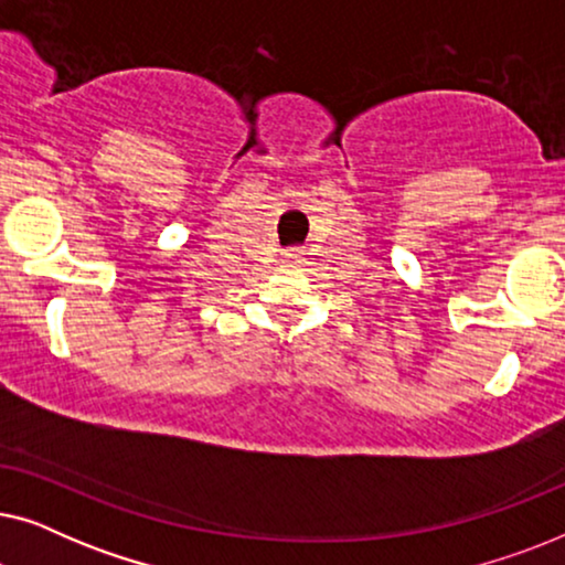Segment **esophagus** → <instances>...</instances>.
I'll list each match as a JSON object with an SVG mask.
<instances>
[{"label": "esophagus", "mask_w": 565, "mask_h": 565, "mask_svg": "<svg viewBox=\"0 0 565 565\" xmlns=\"http://www.w3.org/2000/svg\"><path fill=\"white\" fill-rule=\"evenodd\" d=\"M303 259V254H300V249H290V252H285V257H282V262L285 265H298V262Z\"/></svg>", "instance_id": "1"}]
</instances>
